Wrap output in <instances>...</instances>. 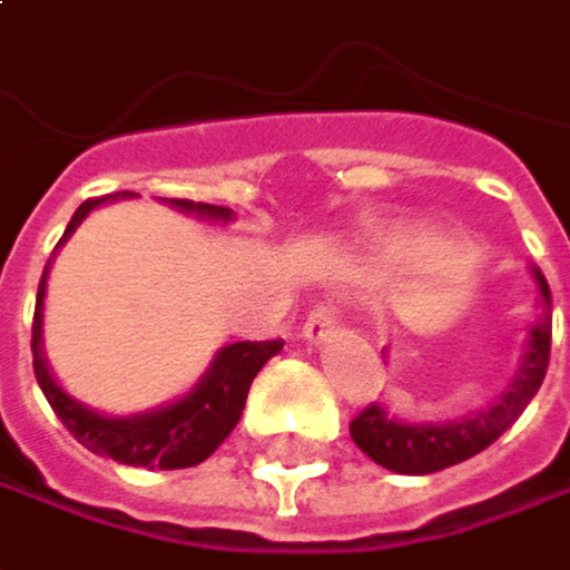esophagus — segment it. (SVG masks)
Masks as SVG:
<instances>
[{
    "label": "esophagus",
    "mask_w": 570,
    "mask_h": 570,
    "mask_svg": "<svg viewBox=\"0 0 570 570\" xmlns=\"http://www.w3.org/2000/svg\"><path fill=\"white\" fill-rule=\"evenodd\" d=\"M340 324V311H336V304L333 301H321L311 314H307V321H304V340L307 343H324L333 327Z\"/></svg>",
    "instance_id": "34e87169"
}]
</instances>
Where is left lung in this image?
I'll use <instances>...</instances> for the list:
<instances>
[{"instance_id": "left-lung-1", "label": "left lung", "mask_w": 570, "mask_h": 570, "mask_svg": "<svg viewBox=\"0 0 570 570\" xmlns=\"http://www.w3.org/2000/svg\"><path fill=\"white\" fill-rule=\"evenodd\" d=\"M535 282L546 304H552L542 272H535ZM549 353H552V314L546 307L539 324L529 330L523 365L517 368L510 387L488 411H478L474 416L452 420V423H401L379 404H368L353 416L350 436L372 462L397 474H433L449 465H459L471 455L484 452L507 426L517 423L520 413L527 411V404L535 397L539 384L546 379Z\"/></svg>"}]
</instances>
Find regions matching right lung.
<instances>
[{"label":"right lung","instance_id":"right-lung-1","mask_svg":"<svg viewBox=\"0 0 570 570\" xmlns=\"http://www.w3.org/2000/svg\"><path fill=\"white\" fill-rule=\"evenodd\" d=\"M130 191H115L105 198H89L82 202L72 220L67 224L60 243L76 230V224L99 208L108 198H121ZM176 208L186 212L208 214L227 220L230 212L217 208V205H195L186 198H173ZM57 243V246H60ZM43 288H47V266H43L41 285H38V304H35V327H31V353H35V379L41 384L47 404L53 413L63 420V426L70 430L76 440L82 442L89 452L115 459L121 465H147V469H191L198 462H205L220 442L230 436V430L240 420L243 404H246V391L256 379V372L269 362L285 340H243L224 346L212 368L205 372V379L195 384V391H188L183 401L163 407L154 413H140V416H125V420H111L101 413L89 411L82 404H76L72 397L63 394V387L53 382V375L47 372L41 356V304Z\"/></svg>","mask_w":570,"mask_h":570}]
</instances>
